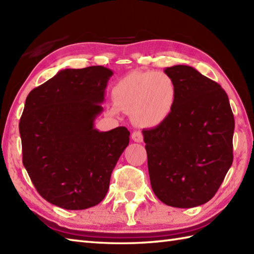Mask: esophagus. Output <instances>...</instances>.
<instances>
[{
	"label": "esophagus",
	"instance_id": "esophagus-1",
	"mask_svg": "<svg viewBox=\"0 0 254 254\" xmlns=\"http://www.w3.org/2000/svg\"><path fill=\"white\" fill-rule=\"evenodd\" d=\"M132 139L136 143H142L143 142V134L138 131H135L132 133Z\"/></svg>",
	"mask_w": 254,
	"mask_h": 254
}]
</instances>
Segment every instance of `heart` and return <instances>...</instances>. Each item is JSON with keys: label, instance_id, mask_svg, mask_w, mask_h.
I'll return each mask as SVG.
<instances>
[{"label": "heart", "instance_id": "heart-1", "mask_svg": "<svg viewBox=\"0 0 254 254\" xmlns=\"http://www.w3.org/2000/svg\"><path fill=\"white\" fill-rule=\"evenodd\" d=\"M115 106L109 113L120 110L131 113L133 122L141 127H153L164 122L174 109L177 87L169 75L156 72H135L127 75L113 86Z\"/></svg>", "mask_w": 254, "mask_h": 254}]
</instances>
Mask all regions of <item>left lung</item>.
I'll use <instances>...</instances> for the list:
<instances>
[{
	"label": "left lung",
	"instance_id": "obj_1",
	"mask_svg": "<svg viewBox=\"0 0 254 254\" xmlns=\"http://www.w3.org/2000/svg\"><path fill=\"white\" fill-rule=\"evenodd\" d=\"M177 100L164 122L143 130L150 185L161 202L190 208L208 202L233 165L235 119L222 86L188 65L166 67Z\"/></svg>",
	"mask_w": 254,
	"mask_h": 254
}]
</instances>
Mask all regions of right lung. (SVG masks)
Instances as JSON below:
<instances>
[{"instance_id": "right-lung-1", "label": "right lung", "mask_w": 254, "mask_h": 254, "mask_svg": "<svg viewBox=\"0 0 254 254\" xmlns=\"http://www.w3.org/2000/svg\"><path fill=\"white\" fill-rule=\"evenodd\" d=\"M112 75L105 66L65 68L27 96L19 122L23 164L38 193L56 206L99 204L128 145L127 127L95 128Z\"/></svg>"}]
</instances>
